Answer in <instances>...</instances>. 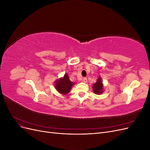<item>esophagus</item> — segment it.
Instances as JSON below:
<instances>
[{
	"label": "esophagus",
	"mask_w": 150,
	"mask_h": 150,
	"mask_svg": "<svg viewBox=\"0 0 150 150\" xmlns=\"http://www.w3.org/2000/svg\"><path fill=\"white\" fill-rule=\"evenodd\" d=\"M83 81L84 83H87L88 82V79H87V78H84L83 79Z\"/></svg>",
	"instance_id": "1"
}]
</instances>
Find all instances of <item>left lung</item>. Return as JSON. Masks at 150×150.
<instances>
[{
    "mask_svg": "<svg viewBox=\"0 0 150 150\" xmlns=\"http://www.w3.org/2000/svg\"><path fill=\"white\" fill-rule=\"evenodd\" d=\"M103 85L102 84L101 78L99 77L97 80V82L93 84V89L94 91V93L96 94H100L103 93Z\"/></svg>",
    "mask_w": 150,
    "mask_h": 150,
    "instance_id": "left-lung-1",
    "label": "left lung"
}]
</instances>
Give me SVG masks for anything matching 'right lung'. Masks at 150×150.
<instances>
[{
    "label": "right lung",
    "mask_w": 150,
    "mask_h": 150,
    "mask_svg": "<svg viewBox=\"0 0 150 150\" xmlns=\"http://www.w3.org/2000/svg\"><path fill=\"white\" fill-rule=\"evenodd\" d=\"M72 85H73V83L69 80L67 74L64 75V78L58 79L55 84L57 91L63 94H66L69 93Z\"/></svg>",
    "instance_id": "add662e5"
}]
</instances>
